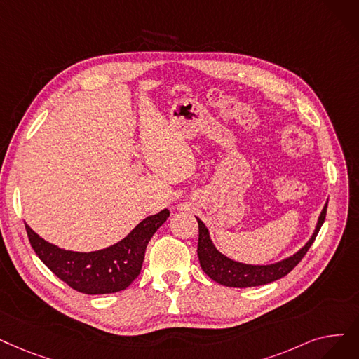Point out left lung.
I'll use <instances>...</instances> for the list:
<instances>
[{"label":"left lung","instance_id":"left-lung-1","mask_svg":"<svg viewBox=\"0 0 359 359\" xmlns=\"http://www.w3.org/2000/svg\"><path fill=\"white\" fill-rule=\"evenodd\" d=\"M327 202H329V199H327ZM325 211H327V204L324 205L318 217L314 233L311 235L308 242L299 249L298 252H294L293 255L282 261L266 264V266H259V264L255 266V264L239 262L222 254L212 243L210 230L207 229V226L196 217L198 227H199L198 258H199L201 269L204 270V273L210 278H212L214 282L229 287H252V286H261V285L276 282V280L289 274L296 266H298L299 261L308 252V249L314 243L318 231L324 223Z\"/></svg>","mask_w":359,"mask_h":359}]
</instances>
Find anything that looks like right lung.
<instances>
[{
    "instance_id": "right-lung-1",
    "label": "right lung",
    "mask_w": 359,
    "mask_h": 359,
    "mask_svg": "<svg viewBox=\"0 0 359 359\" xmlns=\"http://www.w3.org/2000/svg\"><path fill=\"white\" fill-rule=\"evenodd\" d=\"M168 215L167 208L149 215L120 242L92 252L58 248L36 235L27 224L26 231L39 259L66 285L86 294H105L124 290L139 276L147 245Z\"/></svg>"
}]
</instances>
